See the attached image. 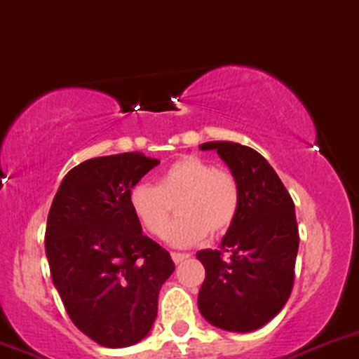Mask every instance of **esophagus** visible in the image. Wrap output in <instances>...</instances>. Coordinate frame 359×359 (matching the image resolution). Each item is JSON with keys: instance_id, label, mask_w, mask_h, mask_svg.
Here are the masks:
<instances>
[{"instance_id": "esophagus-1", "label": "esophagus", "mask_w": 359, "mask_h": 359, "mask_svg": "<svg viewBox=\"0 0 359 359\" xmlns=\"http://www.w3.org/2000/svg\"><path fill=\"white\" fill-rule=\"evenodd\" d=\"M187 257H189V255H187V253H177V252L172 253V260L175 264H180V262H182V260H186Z\"/></svg>"}]
</instances>
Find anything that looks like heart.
<instances>
[{"instance_id":"1","label":"heart","mask_w":359,"mask_h":359,"mask_svg":"<svg viewBox=\"0 0 359 359\" xmlns=\"http://www.w3.org/2000/svg\"><path fill=\"white\" fill-rule=\"evenodd\" d=\"M128 205L137 222L151 236L161 238L177 205L179 219L168 231L170 245L186 248L227 233L241 206L240 182L231 172L215 168L198 156L173 161L156 179V184L140 182L132 187Z\"/></svg>"}]
</instances>
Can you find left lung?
I'll return each mask as SVG.
<instances>
[{"mask_svg":"<svg viewBox=\"0 0 359 359\" xmlns=\"http://www.w3.org/2000/svg\"><path fill=\"white\" fill-rule=\"evenodd\" d=\"M241 189L236 220L219 250H200L205 281L198 307L210 325L247 334L269 323L287 304L295 276L299 227L287 187L262 154L247 146L213 140Z\"/></svg>","mask_w":359,"mask_h":359,"instance_id":"obj_1","label":"left lung"}]
</instances>
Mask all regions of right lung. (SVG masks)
<instances>
[{
    "label": "right lung",
    "instance_id": "obj_1",
    "mask_svg": "<svg viewBox=\"0 0 359 359\" xmlns=\"http://www.w3.org/2000/svg\"><path fill=\"white\" fill-rule=\"evenodd\" d=\"M156 165L142 153L79 163L60 182L46 220V259L69 318L111 349L147 337L159 290L175 269L128 205L132 187Z\"/></svg>",
    "mask_w": 359,
    "mask_h": 359
}]
</instances>
